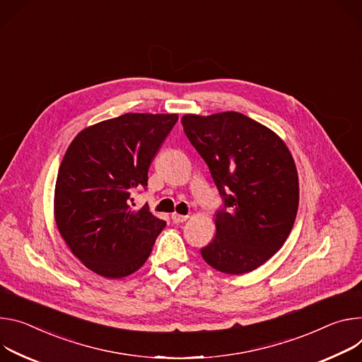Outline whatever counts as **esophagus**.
Masks as SVG:
<instances>
[{"label":"esophagus","instance_id":"esophagus-1","mask_svg":"<svg viewBox=\"0 0 362 362\" xmlns=\"http://www.w3.org/2000/svg\"><path fill=\"white\" fill-rule=\"evenodd\" d=\"M171 218H173L174 223H184V221L188 220V216H182V214H178V213H173Z\"/></svg>","mask_w":362,"mask_h":362}]
</instances>
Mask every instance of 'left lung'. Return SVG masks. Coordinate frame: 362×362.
<instances>
[{
	"label": "left lung",
	"mask_w": 362,
	"mask_h": 362,
	"mask_svg": "<svg viewBox=\"0 0 362 362\" xmlns=\"http://www.w3.org/2000/svg\"><path fill=\"white\" fill-rule=\"evenodd\" d=\"M184 132L224 198L216 235L202 249L207 264L245 274L286 242L299 206V178L285 141L238 112L184 115Z\"/></svg>",
	"instance_id": "obj_1"
}]
</instances>
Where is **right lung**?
I'll return each mask as SVG.
<instances>
[{
	"label": "right lung",
	"mask_w": 362,
	"mask_h": 362,
	"mask_svg": "<svg viewBox=\"0 0 362 362\" xmlns=\"http://www.w3.org/2000/svg\"><path fill=\"white\" fill-rule=\"evenodd\" d=\"M177 120V113H125L85 128L69 145L54 220L70 252L96 274L135 273L165 227L148 209L132 210L131 195L148 185L152 159Z\"/></svg>",
	"instance_id": "right-lung-1"
}]
</instances>
